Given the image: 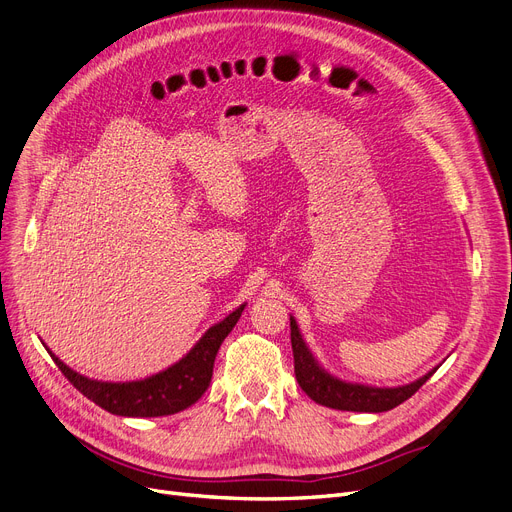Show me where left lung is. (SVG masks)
I'll use <instances>...</instances> for the list:
<instances>
[{"instance_id":"1","label":"left lung","mask_w":512,"mask_h":512,"mask_svg":"<svg viewBox=\"0 0 512 512\" xmlns=\"http://www.w3.org/2000/svg\"><path fill=\"white\" fill-rule=\"evenodd\" d=\"M291 343H293V358H295V376L299 387L314 399L316 404L347 410V412H387L395 406L404 404L408 397H412L422 385H425L435 370L441 366L431 368L420 379L399 385V387H372L364 383H349L339 379V376L330 374L311 349L307 347L297 320L291 316Z\"/></svg>"}]
</instances>
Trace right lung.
<instances>
[{"label": "right lung", "mask_w": 512, "mask_h": 512, "mask_svg": "<svg viewBox=\"0 0 512 512\" xmlns=\"http://www.w3.org/2000/svg\"><path fill=\"white\" fill-rule=\"evenodd\" d=\"M242 309L244 303L238 305L224 320L213 324L180 362H175L169 368L140 381L108 383L87 379V376L75 372L60 358H56L48 347L46 349L52 355L56 366L62 370V374L71 381V385L106 412L133 418L169 416L190 408L207 391L213 376L215 355L221 343H224V339L236 326Z\"/></svg>", "instance_id": "1"}]
</instances>
